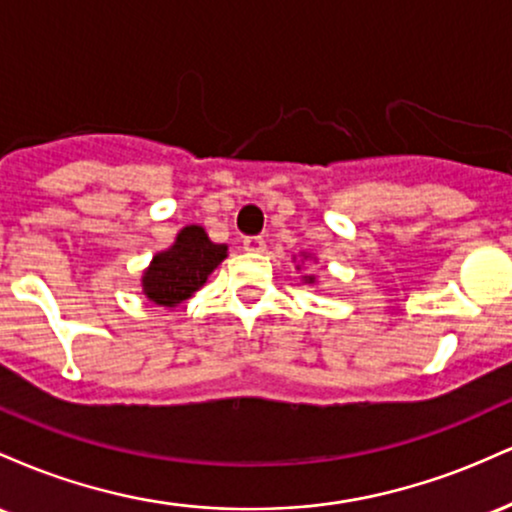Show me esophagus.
Masks as SVG:
<instances>
[{
  "label": "esophagus",
  "instance_id": "esophagus-1",
  "mask_svg": "<svg viewBox=\"0 0 512 512\" xmlns=\"http://www.w3.org/2000/svg\"><path fill=\"white\" fill-rule=\"evenodd\" d=\"M243 248L248 252H264V248H267V243H264L262 236H248L243 240Z\"/></svg>",
  "mask_w": 512,
  "mask_h": 512
}]
</instances>
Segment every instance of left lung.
<instances>
[{
	"instance_id": "1",
	"label": "left lung",
	"mask_w": 512,
	"mask_h": 512,
	"mask_svg": "<svg viewBox=\"0 0 512 512\" xmlns=\"http://www.w3.org/2000/svg\"><path fill=\"white\" fill-rule=\"evenodd\" d=\"M310 281H313V279H310Z\"/></svg>"
}]
</instances>
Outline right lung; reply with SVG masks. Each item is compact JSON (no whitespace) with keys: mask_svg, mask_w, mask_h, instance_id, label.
<instances>
[{"mask_svg":"<svg viewBox=\"0 0 512 512\" xmlns=\"http://www.w3.org/2000/svg\"><path fill=\"white\" fill-rule=\"evenodd\" d=\"M226 257V245L211 243L204 228L187 226L178 233L175 245L158 252L144 274V293L156 305L175 308L190 298L207 276L219 267Z\"/></svg>","mask_w":512,"mask_h":512,"instance_id":"right-lung-1","label":"right lung"}]
</instances>
